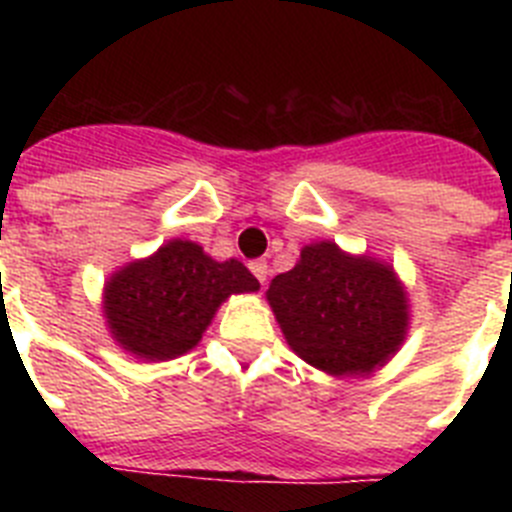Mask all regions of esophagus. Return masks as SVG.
I'll use <instances>...</instances> for the list:
<instances>
[{
	"label": "esophagus",
	"mask_w": 512,
	"mask_h": 512,
	"mask_svg": "<svg viewBox=\"0 0 512 512\" xmlns=\"http://www.w3.org/2000/svg\"><path fill=\"white\" fill-rule=\"evenodd\" d=\"M248 269H251V274H253V277H256V279H259L261 284H264L266 277H269V266H266L264 259L251 261V264H248Z\"/></svg>",
	"instance_id": "34e87169"
}]
</instances>
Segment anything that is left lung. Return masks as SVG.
<instances>
[{
  "label": "left lung",
  "mask_w": 512,
  "mask_h": 512,
  "mask_svg": "<svg viewBox=\"0 0 512 512\" xmlns=\"http://www.w3.org/2000/svg\"><path fill=\"white\" fill-rule=\"evenodd\" d=\"M266 300L289 348L333 377L372 374L408 333V295L392 266L333 241L302 248L295 269L271 279Z\"/></svg>",
  "instance_id": "8db88e82"
}]
</instances>
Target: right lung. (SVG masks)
Here are the masks:
<instances>
[{"mask_svg": "<svg viewBox=\"0 0 512 512\" xmlns=\"http://www.w3.org/2000/svg\"><path fill=\"white\" fill-rule=\"evenodd\" d=\"M256 289L259 282L241 261H215L197 243L174 238L112 274L104 284V318L125 351L169 361L202 341L230 295Z\"/></svg>", "mask_w": 512, "mask_h": 512, "instance_id": "add662e5", "label": "right lung"}]
</instances>
